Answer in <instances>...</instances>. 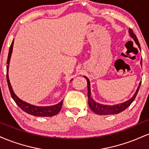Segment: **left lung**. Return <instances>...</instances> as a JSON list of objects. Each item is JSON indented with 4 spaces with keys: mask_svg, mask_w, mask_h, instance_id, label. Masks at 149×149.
<instances>
[{
    "mask_svg": "<svg viewBox=\"0 0 149 149\" xmlns=\"http://www.w3.org/2000/svg\"><path fill=\"white\" fill-rule=\"evenodd\" d=\"M129 33H130V37L134 40V42H136V44L138 45L139 49L141 50L139 42L138 41L137 38H136V35L133 33L132 30L131 29H129ZM141 64H142V61H141ZM83 77H84L85 78H86L87 83H88V97L89 107L90 108V109H91L95 113L97 114V115H102V116L118 114L119 113L122 112L123 111L125 110V109H127V108L129 107L132 103L133 101L134 100L135 97H136V95H137V92L139 91V89L140 88V85H141V82H140L139 85H138L137 88H136V92H135V93L134 94V95H133L130 100H128L127 101H126V102H123V103H120V104H114V105H107V104H102L100 103H97V102H95V101L92 98L91 88H90V80H89L86 76H83Z\"/></svg>",
    "mask_w": 149,
    "mask_h": 149,
    "instance_id": "obj_1",
    "label": "left lung"
}]
</instances>
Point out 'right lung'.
Here are the masks:
<instances>
[{"instance_id": "obj_1", "label": "right lung", "mask_w": 149, "mask_h": 149, "mask_svg": "<svg viewBox=\"0 0 149 149\" xmlns=\"http://www.w3.org/2000/svg\"><path fill=\"white\" fill-rule=\"evenodd\" d=\"M13 44H14V40L12 42L11 45L10 47L9 53H8V61H7V81H8V88L10 94H11L12 98L15 101V103L17 104V106L20 109H22L24 111H25L27 113L30 114L33 116H40V117H52L54 116L60 111L61 109V106L63 104V100H61L59 103H58L55 105L52 106H47V107H38V106H35L33 104H31L28 102H26L24 101L21 100L20 98L17 96L16 94L14 92L12 85L10 84L9 76H8V71H9V64L10 61V58H11L12 52L13 49ZM73 80V79H72ZM72 80H71V81Z\"/></svg>"}]
</instances>
